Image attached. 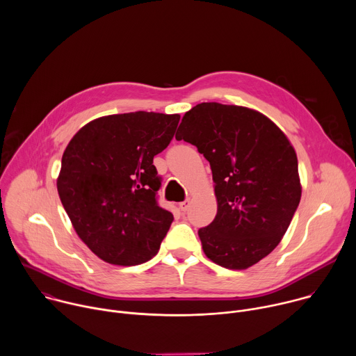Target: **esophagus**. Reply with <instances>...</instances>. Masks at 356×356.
I'll list each match as a JSON object with an SVG mask.
<instances>
[{"instance_id":"1","label":"esophagus","mask_w":356,"mask_h":356,"mask_svg":"<svg viewBox=\"0 0 356 356\" xmlns=\"http://www.w3.org/2000/svg\"><path fill=\"white\" fill-rule=\"evenodd\" d=\"M179 207H180V210H181L183 213H186V211L188 210V207H190V201H188V200H184V201L179 202Z\"/></svg>"}]
</instances>
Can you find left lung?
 Listing matches in <instances>:
<instances>
[{
    "label": "left lung",
    "instance_id": "obj_1",
    "mask_svg": "<svg viewBox=\"0 0 356 356\" xmlns=\"http://www.w3.org/2000/svg\"><path fill=\"white\" fill-rule=\"evenodd\" d=\"M176 139L197 146L211 166L218 209L198 229L206 257L234 270L268 257L301 197L297 155L283 131L259 111L201 103L184 114Z\"/></svg>",
    "mask_w": 356,
    "mask_h": 356
}]
</instances>
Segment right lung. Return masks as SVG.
I'll return each instance as SVG.
<instances>
[{
    "label": "right lung",
    "mask_w": 356,
    "mask_h": 356,
    "mask_svg": "<svg viewBox=\"0 0 356 356\" xmlns=\"http://www.w3.org/2000/svg\"><path fill=\"white\" fill-rule=\"evenodd\" d=\"M179 120L146 111L101 117L66 146L58 193L80 239L104 262L135 266L158 253L173 214L156 201L154 158Z\"/></svg>",
    "instance_id": "1"
}]
</instances>
